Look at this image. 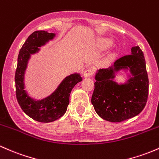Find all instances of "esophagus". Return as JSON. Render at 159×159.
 Returning <instances> with one entry per match:
<instances>
[{"mask_svg": "<svg viewBox=\"0 0 159 159\" xmlns=\"http://www.w3.org/2000/svg\"><path fill=\"white\" fill-rule=\"evenodd\" d=\"M93 74V70L91 69H86L84 70V73H83V76L85 77H89V76H92Z\"/></svg>", "mask_w": 159, "mask_h": 159, "instance_id": "34e87169", "label": "esophagus"}]
</instances>
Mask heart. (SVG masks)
<instances>
[{"mask_svg": "<svg viewBox=\"0 0 159 159\" xmlns=\"http://www.w3.org/2000/svg\"><path fill=\"white\" fill-rule=\"evenodd\" d=\"M96 44H97V47L99 49L100 51H105L107 49H108L109 48L111 47L113 45L114 42L111 39H107V38H98L96 41ZM114 54L111 53V54H108L107 57L105 59V61L107 62H109V61H112L114 57Z\"/></svg>", "mask_w": 159, "mask_h": 159, "instance_id": "obj_1", "label": "heart"}]
</instances>
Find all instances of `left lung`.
I'll return each instance as SVG.
<instances>
[{
    "mask_svg": "<svg viewBox=\"0 0 159 159\" xmlns=\"http://www.w3.org/2000/svg\"><path fill=\"white\" fill-rule=\"evenodd\" d=\"M120 72L127 79L117 83L115 77ZM95 79L92 104L103 120L121 122L138 115L146 106L148 78L144 55L139 46L133 47L130 54L117 59L108 68L98 70Z\"/></svg>",
    "mask_w": 159,
    "mask_h": 159,
    "instance_id": "8db88e82",
    "label": "left lung"
}]
</instances>
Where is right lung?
Instances as JSON below:
<instances>
[{"instance_id": "add662e5", "label": "right lung", "mask_w": 159, "mask_h": 159, "mask_svg": "<svg viewBox=\"0 0 159 159\" xmlns=\"http://www.w3.org/2000/svg\"><path fill=\"white\" fill-rule=\"evenodd\" d=\"M55 37V33L44 30L32 32L19 52L15 73L16 95L19 105L29 117L42 123L53 122L66 113L73 88L83 80L80 73L68 75L50 95L42 99L32 98L25 89V70L31 56L38 54L42 46L47 45Z\"/></svg>"}]
</instances>
